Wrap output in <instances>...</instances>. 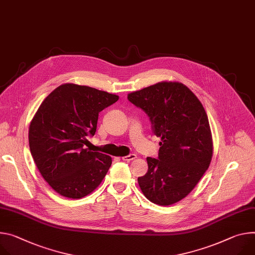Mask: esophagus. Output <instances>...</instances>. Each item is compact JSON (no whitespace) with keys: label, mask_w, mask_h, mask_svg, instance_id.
I'll list each match as a JSON object with an SVG mask.
<instances>
[{"label":"esophagus","mask_w":255,"mask_h":255,"mask_svg":"<svg viewBox=\"0 0 255 255\" xmlns=\"http://www.w3.org/2000/svg\"><path fill=\"white\" fill-rule=\"evenodd\" d=\"M136 157H137V155H136L135 153H130V154L126 155V156H123V157H122V159H123V160H127V161H130V160H133V159H135Z\"/></svg>","instance_id":"esophagus-1"}]
</instances>
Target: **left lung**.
<instances>
[{"instance_id":"8db88e82","label":"left lung","mask_w":255,"mask_h":255,"mask_svg":"<svg viewBox=\"0 0 255 255\" xmlns=\"http://www.w3.org/2000/svg\"><path fill=\"white\" fill-rule=\"evenodd\" d=\"M149 118L161 138L157 158L138 184L151 202L171 205L187 196L210 167L212 132L207 115L193 92L179 82H159L128 95Z\"/></svg>"}]
</instances>
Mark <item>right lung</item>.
Instances as JSON below:
<instances>
[{"label": "right lung", "instance_id": "obj_1", "mask_svg": "<svg viewBox=\"0 0 255 255\" xmlns=\"http://www.w3.org/2000/svg\"><path fill=\"white\" fill-rule=\"evenodd\" d=\"M118 100L107 91L66 83L39 106L29 126V148L39 173L60 195L84 197L105 178L111 156L84 145L96 134L99 114Z\"/></svg>", "mask_w": 255, "mask_h": 255}]
</instances>
